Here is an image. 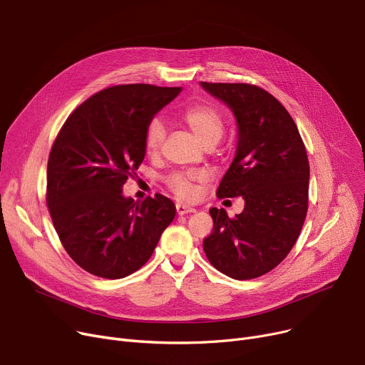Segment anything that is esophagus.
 <instances>
[{
  "label": "esophagus",
  "mask_w": 365,
  "mask_h": 365,
  "mask_svg": "<svg viewBox=\"0 0 365 365\" xmlns=\"http://www.w3.org/2000/svg\"><path fill=\"white\" fill-rule=\"evenodd\" d=\"M176 211H178L179 215H185V214H189V212H195V208L179 202V204H176Z\"/></svg>",
  "instance_id": "1"
}]
</instances>
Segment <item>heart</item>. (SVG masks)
<instances>
[{"label":"heart","mask_w":365,"mask_h":365,"mask_svg":"<svg viewBox=\"0 0 365 365\" xmlns=\"http://www.w3.org/2000/svg\"><path fill=\"white\" fill-rule=\"evenodd\" d=\"M182 118L189 129L202 145H214L225 132V120L217 108L208 104H197L187 107ZM165 128L163 121L153 118L145 130V148L148 153H155L164 140ZM207 180L202 172L173 173L167 178V185L182 200H195L200 192V183Z\"/></svg>","instance_id":"obj_1"}]
</instances>
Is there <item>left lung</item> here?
<instances>
[{"label": "left lung", "instance_id": "left-lung-1", "mask_svg": "<svg viewBox=\"0 0 365 365\" xmlns=\"http://www.w3.org/2000/svg\"><path fill=\"white\" fill-rule=\"evenodd\" d=\"M233 113L235 158L218 198L242 197L244 211L230 218L211 208L212 232L204 239L218 272L248 280L273 270L292 250L308 210L309 164L295 121L264 89L248 83H200Z\"/></svg>", "mask_w": 365, "mask_h": 365}]
</instances>
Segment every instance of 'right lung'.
Instances as JSON below:
<instances>
[{"label": "right lung", "instance_id": "right-lung-1", "mask_svg": "<svg viewBox=\"0 0 365 365\" xmlns=\"http://www.w3.org/2000/svg\"><path fill=\"white\" fill-rule=\"evenodd\" d=\"M182 88L118 85L91 96L63 125L48 158L46 204L67 254L91 274L126 277L150 259L176 207L142 202L123 185L145 158V130Z\"/></svg>", "mask_w": 365, "mask_h": 365}]
</instances>
